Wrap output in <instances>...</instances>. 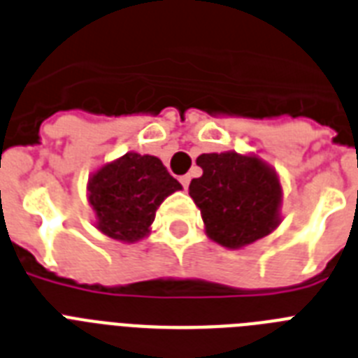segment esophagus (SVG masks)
<instances>
[{
  "label": "esophagus",
  "mask_w": 358,
  "mask_h": 358,
  "mask_svg": "<svg viewBox=\"0 0 358 358\" xmlns=\"http://www.w3.org/2000/svg\"><path fill=\"white\" fill-rule=\"evenodd\" d=\"M189 182H191V176H189V174H184V176H180V184L184 185L185 189L189 187Z\"/></svg>",
  "instance_id": "obj_1"
}]
</instances>
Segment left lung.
<instances>
[{
	"label": "left lung",
	"instance_id": "8db88e82",
	"mask_svg": "<svg viewBox=\"0 0 358 358\" xmlns=\"http://www.w3.org/2000/svg\"><path fill=\"white\" fill-rule=\"evenodd\" d=\"M196 165L202 176L191 180L189 194L215 243L241 248L280 224V180L259 158L213 152L199 156Z\"/></svg>",
	"mask_w": 358,
	"mask_h": 358
}]
</instances>
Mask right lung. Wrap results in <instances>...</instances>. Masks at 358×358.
Wrapping results in <instances>:
<instances>
[{
    "label": "right lung",
    "instance_id": "add662e5",
    "mask_svg": "<svg viewBox=\"0 0 358 358\" xmlns=\"http://www.w3.org/2000/svg\"><path fill=\"white\" fill-rule=\"evenodd\" d=\"M178 189V180L156 156L127 152L92 176L88 196L97 228L112 239L134 243L149 234L156 209Z\"/></svg>",
    "mask_w": 358,
    "mask_h": 358
}]
</instances>
